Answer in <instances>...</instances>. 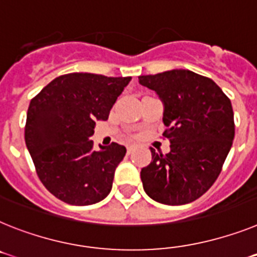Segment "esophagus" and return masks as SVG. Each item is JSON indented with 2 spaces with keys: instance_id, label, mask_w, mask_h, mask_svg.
<instances>
[{
  "instance_id": "obj_1",
  "label": "esophagus",
  "mask_w": 257,
  "mask_h": 257,
  "mask_svg": "<svg viewBox=\"0 0 257 257\" xmlns=\"http://www.w3.org/2000/svg\"><path fill=\"white\" fill-rule=\"evenodd\" d=\"M134 151H135V146H128L127 147V153L130 155V153H133Z\"/></svg>"
}]
</instances>
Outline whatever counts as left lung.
I'll return each instance as SVG.
<instances>
[{
	"mask_svg": "<svg viewBox=\"0 0 257 257\" xmlns=\"http://www.w3.org/2000/svg\"><path fill=\"white\" fill-rule=\"evenodd\" d=\"M164 105V133L170 151L142 169L146 194L157 203L182 205L205 194L221 173L234 140L231 101L209 78L190 70L174 69L140 75Z\"/></svg>",
	"mask_w": 257,
	"mask_h": 257,
	"instance_id": "1",
	"label": "left lung"
}]
</instances>
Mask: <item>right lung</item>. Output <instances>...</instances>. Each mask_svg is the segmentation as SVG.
Wrapping results in <instances>:
<instances>
[{
	"mask_svg": "<svg viewBox=\"0 0 257 257\" xmlns=\"http://www.w3.org/2000/svg\"><path fill=\"white\" fill-rule=\"evenodd\" d=\"M131 76L71 72L56 78L30 102L26 146L50 194L71 205H91L109 195L126 148L93 150V128L106 120Z\"/></svg>",
	"mask_w": 257,
	"mask_h": 257,
	"instance_id": "1",
	"label": "right lung"
}]
</instances>
